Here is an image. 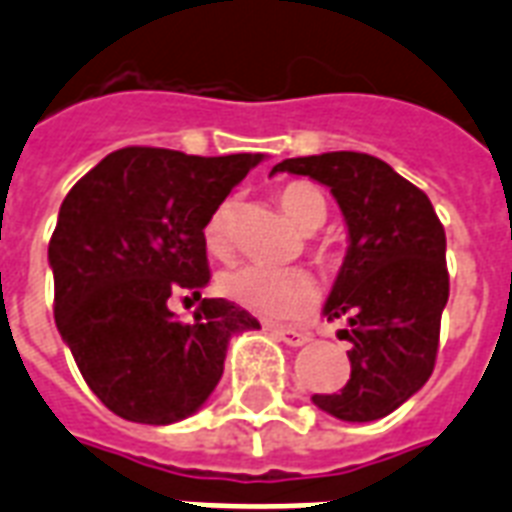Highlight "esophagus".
<instances>
[{
	"label": "esophagus",
	"instance_id": "obj_1",
	"mask_svg": "<svg viewBox=\"0 0 512 512\" xmlns=\"http://www.w3.org/2000/svg\"><path fill=\"white\" fill-rule=\"evenodd\" d=\"M268 330H271L273 338H279L287 346H303V343H308V333H303V330H292V327H268Z\"/></svg>",
	"mask_w": 512,
	"mask_h": 512
}]
</instances>
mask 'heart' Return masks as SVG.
<instances>
[{
  "instance_id": "obj_1",
  "label": "heart",
  "mask_w": 512,
  "mask_h": 512,
  "mask_svg": "<svg viewBox=\"0 0 512 512\" xmlns=\"http://www.w3.org/2000/svg\"><path fill=\"white\" fill-rule=\"evenodd\" d=\"M279 206L284 217L303 233H314L327 220V195L311 182H290L279 190ZM233 220L236 204L222 201L204 225V247L217 260H225L233 249ZM319 268L335 271L341 265V255L333 247L311 249ZM217 290L236 306L247 308L265 319H300L317 300L314 279L303 268L290 271H265L257 265H241L225 271L217 279Z\"/></svg>"
}]
</instances>
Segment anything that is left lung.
<instances>
[{
    "label": "left lung",
    "instance_id": "left-lung-1",
    "mask_svg": "<svg viewBox=\"0 0 512 512\" xmlns=\"http://www.w3.org/2000/svg\"><path fill=\"white\" fill-rule=\"evenodd\" d=\"M276 171L330 187L349 225V252L325 317L349 322L351 376L343 389L311 400L335 419H384L435 370L448 303L443 222L424 190L368 152L287 158Z\"/></svg>",
    "mask_w": 512,
    "mask_h": 512
}]
</instances>
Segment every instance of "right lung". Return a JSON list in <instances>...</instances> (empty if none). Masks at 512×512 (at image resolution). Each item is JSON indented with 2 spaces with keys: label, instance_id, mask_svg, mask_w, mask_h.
Wrapping results in <instances>:
<instances>
[{
  "label": "right lung",
  "instance_id": "add662e5",
  "mask_svg": "<svg viewBox=\"0 0 512 512\" xmlns=\"http://www.w3.org/2000/svg\"><path fill=\"white\" fill-rule=\"evenodd\" d=\"M260 161L123 147L66 193L48 247L56 327L120 419H187L220 381L230 335L260 327L230 300L201 298L206 220ZM179 294L202 300L190 326L170 314Z\"/></svg>",
  "mask_w": 512,
  "mask_h": 512
}]
</instances>
